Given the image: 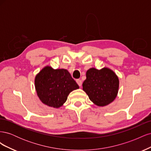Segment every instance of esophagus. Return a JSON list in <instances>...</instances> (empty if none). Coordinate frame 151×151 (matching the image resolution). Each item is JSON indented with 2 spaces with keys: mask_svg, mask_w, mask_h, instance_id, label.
<instances>
[{
  "mask_svg": "<svg viewBox=\"0 0 151 151\" xmlns=\"http://www.w3.org/2000/svg\"><path fill=\"white\" fill-rule=\"evenodd\" d=\"M76 82H77V84H78L80 87L82 86V81H81V80H80V79H77V80H76Z\"/></svg>",
  "mask_w": 151,
  "mask_h": 151,
  "instance_id": "34e87169",
  "label": "esophagus"
}]
</instances>
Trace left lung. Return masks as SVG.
Listing matches in <instances>:
<instances>
[{
  "instance_id": "8db88e82",
  "label": "left lung",
  "mask_w": 151,
  "mask_h": 151,
  "mask_svg": "<svg viewBox=\"0 0 151 151\" xmlns=\"http://www.w3.org/2000/svg\"><path fill=\"white\" fill-rule=\"evenodd\" d=\"M118 89L119 79L110 68L103 67L98 70L93 67L87 70L83 89L97 106H105L112 103L117 96Z\"/></svg>"
}]
</instances>
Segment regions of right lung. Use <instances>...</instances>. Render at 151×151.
<instances>
[{"instance_id": "1", "label": "right lung", "mask_w": 151, "mask_h": 151, "mask_svg": "<svg viewBox=\"0 0 151 151\" xmlns=\"http://www.w3.org/2000/svg\"><path fill=\"white\" fill-rule=\"evenodd\" d=\"M35 86L40 101L54 108L61 107L70 93L79 88L67 70L54 69L49 65L43 67L36 74Z\"/></svg>"}]
</instances>
